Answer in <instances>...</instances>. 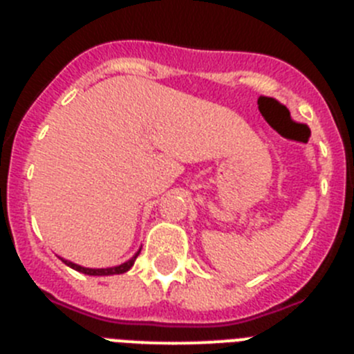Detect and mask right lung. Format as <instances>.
I'll return each instance as SVG.
<instances>
[{"label":"right lung","mask_w":354,"mask_h":354,"mask_svg":"<svg viewBox=\"0 0 354 354\" xmlns=\"http://www.w3.org/2000/svg\"><path fill=\"white\" fill-rule=\"evenodd\" d=\"M140 250H142V248H140ZM140 250L134 253L129 261H126L124 264H120V266H113V268H84V266L74 264V262L67 261V259H62V257L60 259H62V262H65V264L68 266V268L80 271V273H83V274H90V277H108V274H122V273H126V271H129L131 268H133L136 257L140 255Z\"/></svg>","instance_id":"right-lung-1"}]
</instances>
